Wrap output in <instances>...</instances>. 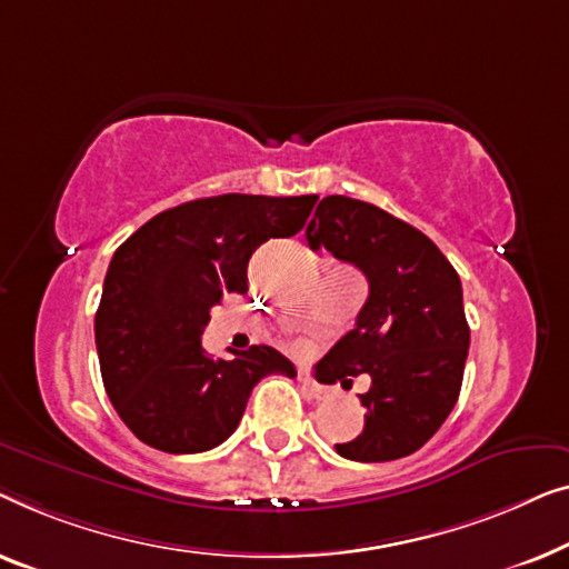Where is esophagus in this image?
<instances>
[{
	"label": "esophagus",
	"instance_id": "1",
	"mask_svg": "<svg viewBox=\"0 0 569 569\" xmlns=\"http://www.w3.org/2000/svg\"><path fill=\"white\" fill-rule=\"evenodd\" d=\"M299 383H301L303 395H307V397H311V399H327V397H330V389H327V387H322V383L311 381L307 373H299Z\"/></svg>",
	"mask_w": 569,
	"mask_h": 569
}]
</instances>
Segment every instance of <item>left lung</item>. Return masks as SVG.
Here are the masks:
<instances>
[{
    "instance_id": "1",
    "label": "left lung",
    "mask_w": 569,
    "mask_h": 569,
    "mask_svg": "<svg viewBox=\"0 0 569 569\" xmlns=\"http://www.w3.org/2000/svg\"><path fill=\"white\" fill-rule=\"evenodd\" d=\"M311 250H330L368 278L356 327L317 363L325 381L368 373L366 426L335 443L350 461H395L426 446L451 415L469 353L461 281L420 229L346 196L319 201L307 227Z\"/></svg>"
}]
</instances>
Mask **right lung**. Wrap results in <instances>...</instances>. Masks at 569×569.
Returning a JSON list of instances; mask_svg holds the SVG:
<instances>
[{"label": "right lung", "instance_id": "1", "mask_svg": "<svg viewBox=\"0 0 569 569\" xmlns=\"http://www.w3.org/2000/svg\"><path fill=\"white\" fill-rule=\"evenodd\" d=\"M317 196L198 198L157 213L118 247L94 315L100 373L128 430L164 453H201L234 433L254 383L296 376L276 348L231 361L201 346L223 293H247L262 242L303 229Z\"/></svg>", "mask_w": 569, "mask_h": 569}]
</instances>
